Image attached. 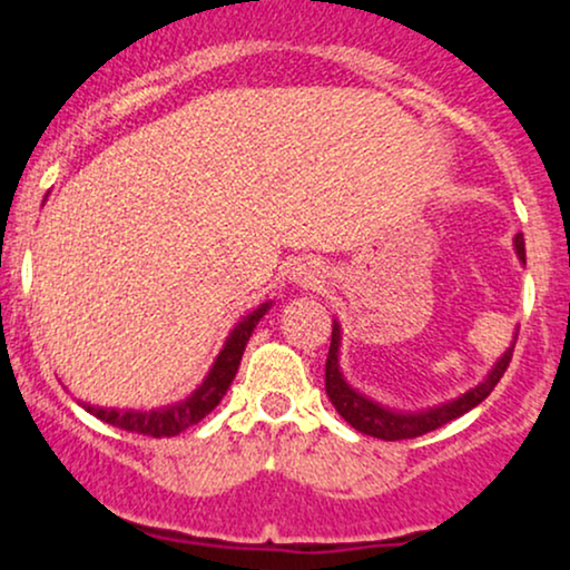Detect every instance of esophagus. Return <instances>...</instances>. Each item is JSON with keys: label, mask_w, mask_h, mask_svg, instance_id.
<instances>
[{"label": "esophagus", "mask_w": 570, "mask_h": 570, "mask_svg": "<svg viewBox=\"0 0 570 570\" xmlns=\"http://www.w3.org/2000/svg\"><path fill=\"white\" fill-rule=\"evenodd\" d=\"M294 278H297L299 284H318V271H307V267H297Z\"/></svg>", "instance_id": "esophagus-1"}]
</instances>
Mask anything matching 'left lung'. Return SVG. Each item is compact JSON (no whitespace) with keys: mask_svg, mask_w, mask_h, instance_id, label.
Listing matches in <instances>:
<instances>
[{"mask_svg":"<svg viewBox=\"0 0 570 570\" xmlns=\"http://www.w3.org/2000/svg\"><path fill=\"white\" fill-rule=\"evenodd\" d=\"M514 246H517V254H520V259L525 263V238H522V233H517ZM337 348H340V326L335 324L332 326L330 356H326V370H324V385H326V396H330V402L335 404V410L356 431H362V434H367V436H377V440L396 442V440H412V436L429 434V431L440 429V426H444V423L461 417L463 412L474 410L476 404H480L482 399H488L490 391L499 385L503 372H507V367H509V362H512L514 345L503 353L501 362L495 364L493 372H490L485 381H482L480 385H474L469 394H463L461 399H455V402H450V404H442V407H434L429 412H417V415L391 412V410L381 407V404L370 402L367 396L356 394V391H353L351 385L343 381V375H340Z\"/></svg>","mask_w":570,"mask_h":570,"instance_id":"8db88e82","label":"left lung"}]
</instances>
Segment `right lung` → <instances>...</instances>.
I'll return each instance as SVG.
<instances>
[{"label":"right lung","mask_w":570,"mask_h":570,"mask_svg":"<svg viewBox=\"0 0 570 570\" xmlns=\"http://www.w3.org/2000/svg\"><path fill=\"white\" fill-rule=\"evenodd\" d=\"M267 307L271 305L257 307L252 316L244 318V322L235 326L230 340H227L225 348L219 353L217 364H214V370L208 372L206 383H203L200 389L187 399V402L174 404V407H166V410H153V412H134V410L120 412V410H101V407H88V412H94L96 417H101V421L109 423V426L134 431V434H144V436H155V440H158V436H176L185 429L195 426V423H200L203 417H206L208 412L222 402V396L227 394L235 372H238L240 356H244L248 337H252L254 326H257L259 318L265 316Z\"/></svg>","instance_id":"add662e5"}]
</instances>
